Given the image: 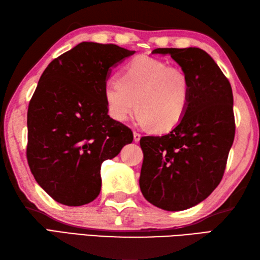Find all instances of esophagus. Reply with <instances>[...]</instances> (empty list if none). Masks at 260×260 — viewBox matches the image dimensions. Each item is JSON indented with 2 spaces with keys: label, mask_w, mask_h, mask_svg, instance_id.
<instances>
[{
  "label": "esophagus",
  "mask_w": 260,
  "mask_h": 260,
  "mask_svg": "<svg viewBox=\"0 0 260 260\" xmlns=\"http://www.w3.org/2000/svg\"><path fill=\"white\" fill-rule=\"evenodd\" d=\"M134 141L135 142H139L140 140H141V134L140 133H137V132H134Z\"/></svg>",
  "instance_id": "esophagus-1"
}]
</instances>
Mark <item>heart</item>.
Segmentation results:
<instances>
[{
	"label": "heart",
	"instance_id": "1",
	"mask_svg": "<svg viewBox=\"0 0 260 260\" xmlns=\"http://www.w3.org/2000/svg\"><path fill=\"white\" fill-rule=\"evenodd\" d=\"M104 96L114 120H127L136 107L141 125L167 132L178 126L187 112L191 81L181 68L140 56L125 66L119 82L106 85Z\"/></svg>",
	"mask_w": 260,
	"mask_h": 260
}]
</instances>
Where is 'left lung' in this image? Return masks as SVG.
Listing matches in <instances>:
<instances>
[{"label":"left lung","instance_id":"left-lung-1","mask_svg":"<svg viewBox=\"0 0 260 260\" xmlns=\"http://www.w3.org/2000/svg\"><path fill=\"white\" fill-rule=\"evenodd\" d=\"M191 81V102L181 123L163 136L140 141V187L153 206L181 211L207 199L221 181L235 139L234 96L227 77L199 48H158Z\"/></svg>","mask_w":260,"mask_h":260}]
</instances>
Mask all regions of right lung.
I'll return each mask as SVG.
<instances>
[{"mask_svg": "<svg viewBox=\"0 0 260 260\" xmlns=\"http://www.w3.org/2000/svg\"><path fill=\"white\" fill-rule=\"evenodd\" d=\"M134 53L81 42L41 75L27 108L26 157L38 184L57 202L95 200L102 163L133 142L128 127L109 117L104 89L110 68Z\"/></svg>", "mask_w": 260, "mask_h": 260, "instance_id": "1", "label": "right lung"}]
</instances>
